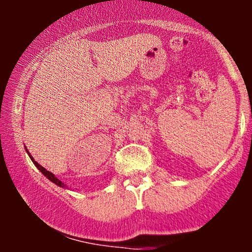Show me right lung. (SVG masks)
I'll use <instances>...</instances> for the list:
<instances>
[{
  "instance_id": "obj_1",
  "label": "right lung",
  "mask_w": 252,
  "mask_h": 252,
  "mask_svg": "<svg viewBox=\"0 0 252 252\" xmlns=\"http://www.w3.org/2000/svg\"><path fill=\"white\" fill-rule=\"evenodd\" d=\"M26 152H27V154H28V156H30V158H31V160H32V161H33V163H34V164H35V166H36V168H37V169H39V170H40V172H41V173H42V174H43V175H45V176H46V178H47V179H48V180H51L52 182H53V184H56V185H57V186H59V187H66V185H65V184H63V182H62V181H60V180H59V179H58V178H57V176L53 174V173L48 172V170H47V169H46V168H43V167H42V166H40V164H39V163H37L35 160H34V158H33V156H32V155L30 154V152H28V150H27V148H26Z\"/></svg>"
}]
</instances>
